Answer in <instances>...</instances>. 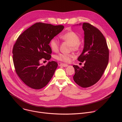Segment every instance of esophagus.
Wrapping results in <instances>:
<instances>
[{"label": "esophagus", "mask_w": 122, "mask_h": 122, "mask_svg": "<svg viewBox=\"0 0 122 122\" xmlns=\"http://www.w3.org/2000/svg\"><path fill=\"white\" fill-rule=\"evenodd\" d=\"M59 65L61 66L64 67H66L68 66V65L67 64H64V63H61V64H60Z\"/></svg>", "instance_id": "1"}]
</instances>
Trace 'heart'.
<instances>
[{
    "mask_svg": "<svg viewBox=\"0 0 122 122\" xmlns=\"http://www.w3.org/2000/svg\"><path fill=\"white\" fill-rule=\"evenodd\" d=\"M61 38L68 43H69L74 51H77L80 48V37L73 31H70L62 35ZM50 46L53 51H56L59 48V42L55 38H52L50 41ZM56 59L64 62H69L72 58L71 54L60 53L56 56Z\"/></svg>",
    "mask_w": 122,
    "mask_h": 122,
    "instance_id": "obj_1",
    "label": "heart"
}]
</instances>
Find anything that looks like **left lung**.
I'll return each instance as SVG.
<instances>
[{"mask_svg": "<svg viewBox=\"0 0 122 122\" xmlns=\"http://www.w3.org/2000/svg\"><path fill=\"white\" fill-rule=\"evenodd\" d=\"M76 25H82L84 31V49L78 60L85 64L81 68L73 65V79L80 86L88 87L96 84L103 75L108 63L109 50L105 38L98 29L87 23Z\"/></svg>", "mask_w": 122, "mask_h": 122, "instance_id": "1", "label": "left lung"}]
</instances>
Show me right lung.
Returning <instances> with one entry per match:
<instances>
[{
	"instance_id": "1",
	"label": "right lung",
	"mask_w": 122,
	"mask_h": 122,
	"mask_svg": "<svg viewBox=\"0 0 122 122\" xmlns=\"http://www.w3.org/2000/svg\"><path fill=\"white\" fill-rule=\"evenodd\" d=\"M64 28L63 25L36 23L19 36L13 48V60L20 79L31 88L39 89L49 82L57 68L55 61L46 66L40 63L44 58L49 60L52 50L50 41Z\"/></svg>"
}]
</instances>
